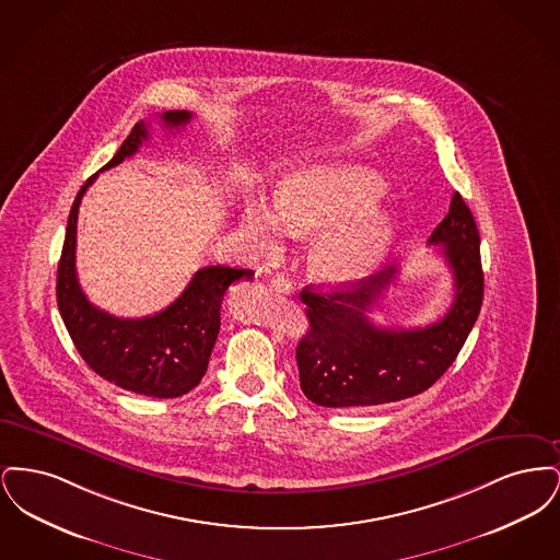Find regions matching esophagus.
Segmentation results:
<instances>
[{
	"instance_id": "34e87169",
	"label": "esophagus",
	"mask_w": 560,
	"mask_h": 560,
	"mask_svg": "<svg viewBox=\"0 0 560 560\" xmlns=\"http://www.w3.org/2000/svg\"><path fill=\"white\" fill-rule=\"evenodd\" d=\"M270 288L277 290V292L290 293L292 292V283L283 277V275H277L270 279Z\"/></svg>"
}]
</instances>
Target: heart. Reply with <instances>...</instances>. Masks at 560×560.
Segmentation results:
<instances>
[{"label":"heart","instance_id":"1","mask_svg":"<svg viewBox=\"0 0 560 560\" xmlns=\"http://www.w3.org/2000/svg\"><path fill=\"white\" fill-rule=\"evenodd\" d=\"M384 190L380 176L359 165H313L285 176L265 203H247L240 231L256 256L277 254L288 233L308 240L311 275L331 288L350 285L382 262L393 237L395 218L373 206Z\"/></svg>","mask_w":560,"mask_h":560}]
</instances>
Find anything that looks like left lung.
I'll return each mask as SVG.
<instances>
[{
	"mask_svg": "<svg viewBox=\"0 0 560 560\" xmlns=\"http://www.w3.org/2000/svg\"><path fill=\"white\" fill-rule=\"evenodd\" d=\"M428 245H441L455 292L450 311L427 327H377L368 317L393 283L395 268L336 290H302L308 331L298 342L295 361L306 399L334 409L395 402L424 393L450 370L479 317L485 281L479 229L459 192Z\"/></svg>",
	"mask_w": 560,
	"mask_h": 560,
	"instance_id": "1",
	"label": "left lung"
}]
</instances>
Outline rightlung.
Returning a JSON list of instances; mask_svg holds the SVG:
<instances>
[{"label":"right lung","mask_w":560,"mask_h":560,"mask_svg":"<svg viewBox=\"0 0 560 560\" xmlns=\"http://www.w3.org/2000/svg\"><path fill=\"white\" fill-rule=\"evenodd\" d=\"M165 128H183L192 119L188 110H165ZM149 140L144 121L133 126L115 158L103 170L132 158ZM90 176L81 187L67 222V235L56 275V302L65 327L90 370L136 395L176 399L192 390L208 372L218 331L222 298L241 279H252L249 268H199L187 290L167 308L142 319H119L94 306L81 290L75 270V241L81 197L96 180Z\"/></svg>","instance_id":"right-lung-1"}]
</instances>
